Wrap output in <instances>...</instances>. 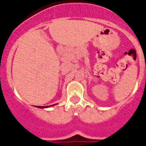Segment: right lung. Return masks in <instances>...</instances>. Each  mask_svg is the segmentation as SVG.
<instances>
[{"label": "right lung", "mask_w": 146, "mask_h": 146, "mask_svg": "<svg viewBox=\"0 0 146 146\" xmlns=\"http://www.w3.org/2000/svg\"><path fill=\"white\" fill-rule=\"evenodd\" d=\"M39 107V108H46V107H48V106H37Z\"/></svg>", "instance_id": "add662e5"}]
</instances>
